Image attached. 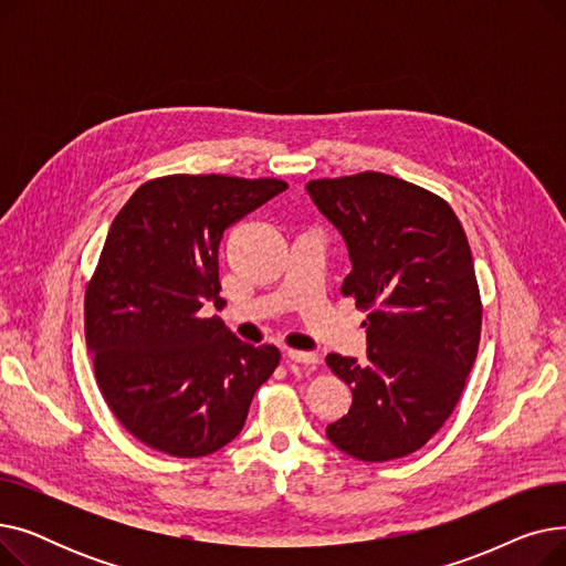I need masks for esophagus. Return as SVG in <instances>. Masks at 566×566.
<instances>
[{
    "label": "esophagus",
    "mask_w": 566,
    "mask_h": 566,
    "mask_svg": "<svg viewBox=\"0 0 566 566\" xmlns=\"http://www.w3.org/2000/svg\"><path fill=\"white\" fill-rule=\"evenodd\" d=\"M286 360L289 363H298V365H307V367H314L318 363V355L312 353V350H286Z\"/></svg>",
    "instance_id": "34e87169"
}]
</instances>
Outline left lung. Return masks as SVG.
<instances>
[{
    "mask_svg": "<svg viewBox=\"0 0 566 566\" xmlns=\"http://www.w3.org/2000/svg\"><path fill=\"white\" fill-rule=\"evenodd\" d=\"M307 192L346 243L342 293L369 310L367 363L325 358L353 392L325 436L353 459H401L450 418L478 358L482 303L465 231L448 201L388 174L321 178Z\"/></svg>",
    "mask_w": 566,
    "mask_h": 566,
    "instance_id": "obj_1",
    "label": "left lung"
}]
</instances>
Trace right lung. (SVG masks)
<instances>
[{"label":"right lung","instance_id":"1","mask_svg":"<svg viewBox=\"0 0 566 566\" xmlns=\"http://www.w3.org/2000/svg\"><path fill=\"white\" fill-rule=\"evenodd\" d=\"M286 190L277 178H156L114 218L84 295L101 392L137 440L197 459L241 433L254 392L280 365L201 307L220 298L218 250L235 220Z\"/></svg>","mask_w":566,"mask_h":566}]
</instances>
